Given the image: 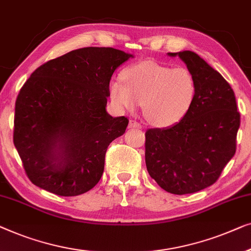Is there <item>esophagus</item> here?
Instances as JSON below:
<instances>
[{
    "label": "esophagus",
    "mask_w": 251,
    "mask_h": 251,
    "mask_svg": "<svg viewBox=\"0 0 251 251\" xmlns=\"http://www.w3.org/2000/svg\"><path fill=\"white\" fill-rule=\"evenodd\" d=\"M129 128H141V124L135 121H129Z\"/></svg>",
    "instance_id": "obj_1"
}]
</instances>
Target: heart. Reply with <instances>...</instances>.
Listing matches in <instances>:
<instances>
[{
    "label": "heart",
    "instance_id": "heart-1",
    "mask_svg": "<svg viewBox=\"0 0 251 251\" xmlns=\"http://www.w3.org/2000/svg\"><path fill=\"white\" fill-rule=\"evenodd\" d=\"M123 77L125 83L114 79L109 85L112 102L127 110L142 103L144 117L156 126L177 124L195 101L196 79L185 67L171 68L148 60L129 67Z\"/></svg>",
    "mask_w": 251,
    "mask_h": 251
}]
</instances>
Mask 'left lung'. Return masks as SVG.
Wrapping results in <instances>:
<instances>
[{"instance_id": "obj_1", "label": "left lung", "mask_w": 251, "mask_h": 251, "mask_svg": "<svg viewBox=\"0 0 251 251\" xmlns=\"http://www.w3.org/2000/svg\"><path fill=\"white\" fill-rule=\"evenodd\" d=\"M168 55L185 63L197 93L181 122L147 130L146 165L165 191L188 195L213 185L234 156L240 114L230 84L202 58L192 51Z\"/></svg>"}]
</instances>
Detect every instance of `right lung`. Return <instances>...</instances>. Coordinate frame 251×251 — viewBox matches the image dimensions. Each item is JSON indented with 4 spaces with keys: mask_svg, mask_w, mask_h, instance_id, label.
Wrapping results in <instances>:
<instances>
[{
    "mask_svg": "<svg viewBox=\"0 0 251 251\" xmlns=\"http://www.w3.org/2000/svg\"><path fill=\"white\" fill-rule=\"evenodd\" d=\"M129 58L112 48H83L31 74L17 98L13 130L31 183L62 197L98 184L108 146L128 125L105 107L112 74Z\"/></svg>",
    "mask_w": 251,
    "mask_h": 251,
    "instance_id": "right-lung-1",
    "label": "right lung"
}]
</instances>
